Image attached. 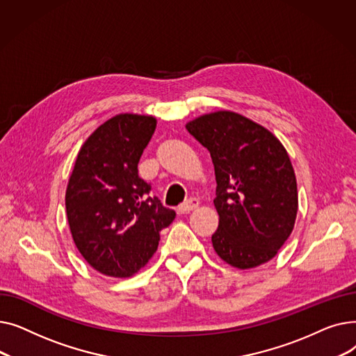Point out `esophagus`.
Here are the masks:
<instances>
[{
	"mask_svg": "<svg viewBox=\"0 0 356 356\" xmlns=\"http://www.w3.org/2000/svg\"><path fill=\"white\" fill-rule=\"evenodd\" d=\"M199 208V200L196 197H192L189 200H186L184 203H181L179 207V213H188L191 211H195Z\"/></svg>",
	"mask_w": 356,
	"mask_h": 356,
	"instance_id": "34e87169",
	"label": "esophagus"
}]
</instances>
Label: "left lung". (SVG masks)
<instances>
[{"label":"left lung","mask_w":356,"mask_h":356,"mask_svg":"<svg viewBox=\"0 0 356 356\" xmlns=\"http://www.w3.org/2000/svg\"><path fill=\"white\" fill-rule=\"evenodd\" d=\"M209 149L216 176V254L248 270L273 259L290 236L298 208L294 168L284 145L252 120L216 111L186 124Z\"/></svg>","instance_id":"left-lung-1"}]
</instances>
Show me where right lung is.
Wrapping results in <instances>:
<instances>
[{
  "mask_svg": "<svg viewBox=\"0 0 356 356\" xmlns=\"http://www.w3.org/2000/svg\"><path fill=\"white\" fill-rule=\"evenodd\" d=\"M157 120L118 114L81 147L66 189V213L74 245L86 263L109 277H131L157 251L160 231L176 212L148 196L138 161Z\"/></svg>",
  "mask_w": 356,
  "mask_h": 356,
  "instance_id": "1",
  "label": "right lung"
}]
</instances>
